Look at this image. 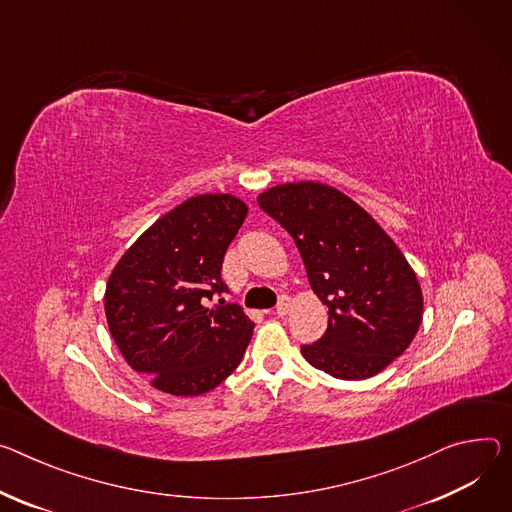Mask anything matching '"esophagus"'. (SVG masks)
Listing matches in <instances>:
<instances>
[{"label": "esophagus", "mask_w": 512, "mask_h": 512, "mask_svg": "<svg viewBox=\"0 0 512 512\" xmlns=\"http://www.w3.org/2000/svg\"><path fill=\"white\" fill-rule=\"evenodd\" d=\"M288 310H290V300L288 298H282L280 302H277V306H275V314L277 316H286Z\"/></svg>", "instance_id": "1"}]
</instances>
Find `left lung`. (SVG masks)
Returning a JSON list of instances; mask_svg holds the SVG:
<instances>
[{"mask_svg": "<svg viewBox=\"0 0 512 512\" xmlns=\"http://www.w3.org/2000/svg\"><path fill=\"white\" fill-rule=\"evenodd\" d=\"M259 208L296 243L329 327L302 345L304 359L339 380L380 374L412 343L423 294L402 251L384 228L343 192L318 181L263 192Z\"/></svg>", "mask_w": 512, "mask_h": 512, "instance_id": "obj_1", "label": "left lung"}]
</instances>
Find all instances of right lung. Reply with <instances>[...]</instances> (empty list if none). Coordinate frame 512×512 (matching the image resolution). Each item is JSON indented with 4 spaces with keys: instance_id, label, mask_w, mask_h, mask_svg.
Masks as SVG:
<instances>
[{
    "instance_id": "right-lung-1",
    "label": "right lung",
    "mask_w": 512,
    "mask_h": 512,
    "mask_svg": "<svg viewBox=\"0 0 512 512\" xmlns=\"http://www.w3.org/2000/svg\"><path fill=\"white\" fill-rule=\"evenodd\" d=\"M247 206L230 194L185 200L122 255L106 286V318L126 363L173 396H200L241 363L255 322L222 298V261Z\"/></svg>"
}]
</instances>
